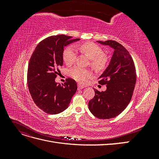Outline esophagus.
I'll return each mask as SVG.
<instances>
[{
	"label": "esophagus",
	"instance_id": "34e87169",
	"mask_svg": "<svg viewBox=\"0 0 159 159\" xmlns=\"http://www.w3.org/2000/svg\"><path fill=\"white\" fill-rule=\"evenodd\" d=\"M78 88L79 89H83V88H85V85H81V84H78Z\"/></svg>",
	"mask_w": 159,
	"mask_h": 159
}]
</instances>
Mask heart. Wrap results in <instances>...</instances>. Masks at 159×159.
Instances as JSON below:
<instances>
[{"label":"heart","instance_id":"obj_1","mask_svg":"<svg viewBox=\"0 0 159 159\" xmlns=\"http://www.w3.org/2000/svg\"><path fill=\"white\" fill-rule=\"evenodd\" d=\"M75 49L90 59V66L96 70L104 69L107 64V57L103 54V50L99 46L93 42H85L77 46ZM63 60L66 65L71 66L76 58V52L71 47H67L63 52ZM71 78L80 83H85L91 76V72L88 70L75 66L70 71Z\"/></svg>","mask_w":159,"mask_h":159}]
</instances>
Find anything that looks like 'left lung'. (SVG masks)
Listing matches in <instances>:
<instances>
[{
  "instance_id": "8db88e82",
  "label": "left lung",
  "mask_w": 159,
  "mask_h": 159,
  "mask_svg": "<svg viewBox=\"0 0 159 159\" xmlns=\"http://www.w3.org/2000/svg\"><path fill=\"white\" fill-rule=\"evenodd\" d=\"M114 50L109 64L98 78L107 89L100 92L94 89L95 96L89 103V109L99 119L117 117L131 102L136 84V69L127 49L114 40L98 41Z\"/></svg>"
}]
</instances>
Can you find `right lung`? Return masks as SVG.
Returning a JSON list of instances; mask_svg holds the SVG:
<instances>
[{"label":"right lung","instance_id":"obj_1","mask_svg":"<svg viewBox=\"0 0 159 159\" xmlns=\"http://www.w3.org/2000/svg\"><path fill=\"white\" fill-rule=\"evenodd\" d=\"M71 38L60 34L45 38L37 45L28 63V89L34 102L46 113L64 111L78 88L75 81L71 78L66 79L61 85L55 81L58 67L63 65L64 47L80 40Z\"/></svg>","mask_w":159,"mask_h":159}]
</instances>
